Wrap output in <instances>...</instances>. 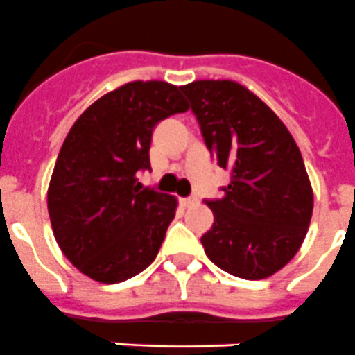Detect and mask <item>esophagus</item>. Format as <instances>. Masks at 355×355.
Segmentation results:
<instances>
[{"label":"esophagus","instance_id":"obj_1","mask_svg":"<svg viewBox=\"0 0 355 355\" xmlns=\"http://www.w3.org/2000/svg\"><path fill=\"white\" fill-rule=\"evenodd\" d=\"M180 204H182L184 207H191V205L198 204V198H195V196H189V198H182V200H180Z\"/></svg>","mask_w":355,"mask_h":355}]
</instances>
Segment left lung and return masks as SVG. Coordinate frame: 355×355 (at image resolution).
<instances>
[{
	"label": "left lung",
	"mask_w": 355,
	"mask_h": 355,
	"mask_svg": "<svg viewBox=\"0 0 355 355\" xmlns=\"http://www.w3.org/2000/svg\"><path fill=\"white\" fill-rule=\"evenodd\" d=\"M191 101L205 146L233 180L207 202L213 227L200 238L214 265L243 279H263L300 251L314 207L302 151L272 110L236 81L180 86Z\"/></svg>",
	"instance_id": "obj_1"
}]
</instances>
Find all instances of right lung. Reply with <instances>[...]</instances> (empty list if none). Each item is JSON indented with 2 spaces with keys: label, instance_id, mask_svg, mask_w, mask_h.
Masks as SVG:
<instances>
[{
  "label": "right lung",
  "instance_id": "right-lung-1",
  "mask_svg": "<svg viewBox=\"0 0 355 355\" xmlns=\"http://www.w3.org/2000/svg\"><path fill=\"white\" fill-rule=\"evenodd\" d=\"M187 110L178 86L132 81L73 122L50 178L49 214L62 254L88 278L121 284L159 254L178 200L142 187L137 171L150 169L157 122Z\"/></svg>",
  "mask_w": 355,
  "mask_h": 355
}]
</instances>
